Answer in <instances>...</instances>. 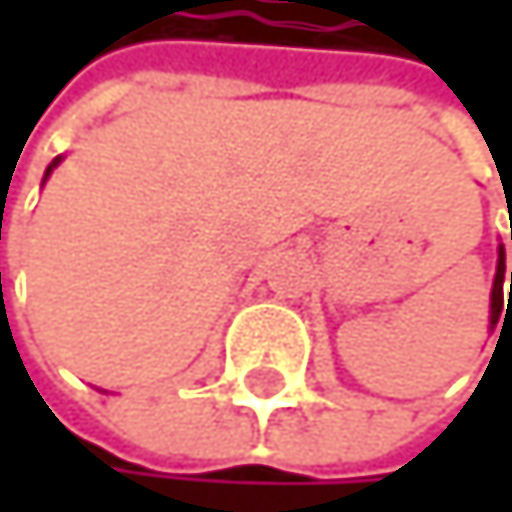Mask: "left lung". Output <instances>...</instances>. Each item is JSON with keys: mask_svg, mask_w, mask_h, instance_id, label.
I'll return each mask as SVG.
<instances>
[{"mask_svg": "<svg viewBox=\"0 0 512 512\" xmlns=\"http://www.w3.org/2000/svg\"><path fill=\"white\" fill-rule=\"evenodd\" d=\"M510 239H512V230H510ZM504 282H510L512 285V273L510 279H504V248H501V254H498V273H495V288H491V325L498 322V316H501V307H504ZM512 298H507V307H510Z\"/></svg>", "mask_w": 512, "mask_h": 512, "instance_id": "8db88e82", "label": "left lung"}]
</instances>
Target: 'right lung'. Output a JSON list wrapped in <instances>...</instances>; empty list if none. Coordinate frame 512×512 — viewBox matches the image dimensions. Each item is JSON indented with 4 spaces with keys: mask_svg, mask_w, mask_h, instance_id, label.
<instances>
[{
    "mask_svg": "<svg viewBox=\"0 0 512 512\" xmlns=\"http://www.w3.org/2000/svg\"><path fill=\"white\" fill-rule=\"evenodd\" d=\"M54 165H57V162H51V165H48V171H45V178H48V174H51V168H54Z\"/></svg>",
    "mask_w": 512,
    "mask_h": 512,
    "instance_id": "add662e5",
    "label": "right lung"
}]
</instances>
